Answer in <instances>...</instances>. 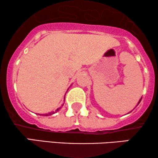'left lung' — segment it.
I'll list each match as a JSON object with an SVG mask.
<instances>
[{
  "label": "left lung",
  "instance_id": "obj_1",
  "mask_svg": "<svg viewBox=\"0 0 158 158\" xmlns=\"http://www.w3.org/2000/svg\"><path fill=\"white\" fill-rule=\"evenodd\" d=\"M140 101H141V100H139V103H140Z\"/></svg>",
  "mask_w": 158,
  "mask_h": 158
}]
</instances>
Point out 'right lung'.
Wrapping results in <instances>:
<instances>
[{"instance_id": "add662e5", "label": "right lung", "mask_w": 158, "mask_h": 158, "mask_svg": "<svg viewBox=\"0 0 158 158\" xmlns=\"http://www.w3.org/2000/svg\"><path fill=\"white\" fill-rule=\"evenodd\" d=\"M60 109H57V111H58V110H59ZM52 114H54V112H52V113H49V114H47V115L46 116H48V115H52Z\"/></svg>"}]
</instances>
